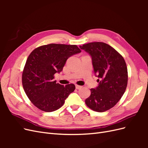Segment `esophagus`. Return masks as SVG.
Returning a JSON list of instances; mask_svg holds the SVG:
<instances>
[{
  "mask_svg": "<svg viewBox=\"0 0 148 148\" xmlns=\"http://www.w3.org/2000/svg\"><path fill=\"white\" fill-rule=\"evenodd\" d=\"M75 87H76V89H81L82 88L81 86H79V85H77V84L75 85Z\"/></svg>",
  "mask_w": 148,
  "mask_h": 148,
  "instance_id": "esophagus-1",
  "label": "esophagus"
}]
</instances>
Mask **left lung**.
Returning <instances> with one entry per match:
<instances>
[{
    "instance_id": "8db88e82",
    "label": "left lung",
    "mask_w": 148,
    "mask_h": 148,
    "mask_svg": "<svg viewBox=\"0 0 148 148\" xmlns=\"http://www.w3.org/2000/svg\"><path fill=\"white\" fill-rule=\"evenodd\" d=\"M79 47L91 56L94 72L99 78V84L90 89L91 95L85 103L92 110L105 112L117 104L126 90V63L117 51L104 42H90Z\"/></svg>"
}]
</instances>
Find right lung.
Wrapping results in <instances>:
<instances>
[{
	"mask_svg": "<svg viewBox=\"0 0 148 148\" xmlns=\"http://www.w3.org/2000/svg\"><path fill=\"white\" fill-rule=\"evenodd\" d=\"M81 52L76 45L50 44L36 48L28 57L22 74V84L31 102L40 110L55 111L75 89L73 84L56 83L54 75L63 70L66 60Z\"/></svg>",
	"mask_w": 148,
	"mask_h": 148,
	"instance_id": "right-lung-1",
	"label": "right lung"
}]
</instances>
